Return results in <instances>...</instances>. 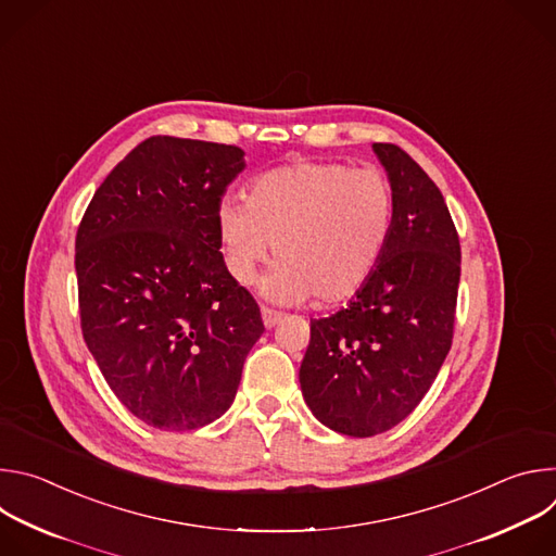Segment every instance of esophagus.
<instances>
[{"label":"esophagus","mask_w":556,"mask_h":556,"mask_svg":"<svg viewBox=\"0 0 556 556\" xmlns=\"http://www.w3.org/2000/svg\"><path fill=\"white\" fill-rule=\"evenodd\" d=\"M262 319H264V326H266L268 330H273L275 326L281 324L283 314L277 312V309H270V307H262Z\"/></svg>","instance_id":"obj_1"}]
</instances>
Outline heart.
I'll return each instance as SVG.
<instances>
[{
  "instance_id": "heart-1",
  "label": "heart",
  "mask_w": 556,
  "mask_h": 556,
  "mask_svg": "<svg viewBox=\"0 0 556 556\" xmlns=\"http://www.w3.org/2000/svg\"><path fill=\"white\" fill-rule=\"evenodd\" d=\"M393 228V189L374 169L343 163H292L255 178L244 204L222 202L217 232L228 275L251 286L275 247L279 260L262 279L277 303L324 305L354 296L378 266Z\"/></svg>"
}]
</instances>
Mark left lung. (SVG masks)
I'll list each match as a JSON object with an SVG mask.
<instances>
[{"label":"left lung","instance_id":"8db88e82","mask_svg":"<svg viewBox=\"0 0 556 556\" xmlns=\"http://www.w3.org/2000/svg\"><path fill=\"white\" fill-rule=\"evenodd\" d=\"M371 151L393 189L387 249L345 309L309 321L299 382L314 418L371 438L403 422L433 384L453 339L459 240L440 189L409 153Z\"/></svg>","mask_w":556,"mask_h":556}]
</instances>
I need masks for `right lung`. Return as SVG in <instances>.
Instances as JSON below:
<instances>
[{"mask_svg": "<svg viewBox=\"0 0 556 556\" xmlns=\"http://www.w3.org/2000/svg\"><path fill=\"white\" fill-rule=\"evenodd\" d=\"M244 167L240 147L151 136L112 169L78 226L86 345L149 427L191 431L226 414L264 334L255 299L219 253L217 208Z\"/></svg>", "mask_w": 556, "mask_h": 556, "instance_id": "obj_1", "label": "right lung"}]
</instances>
